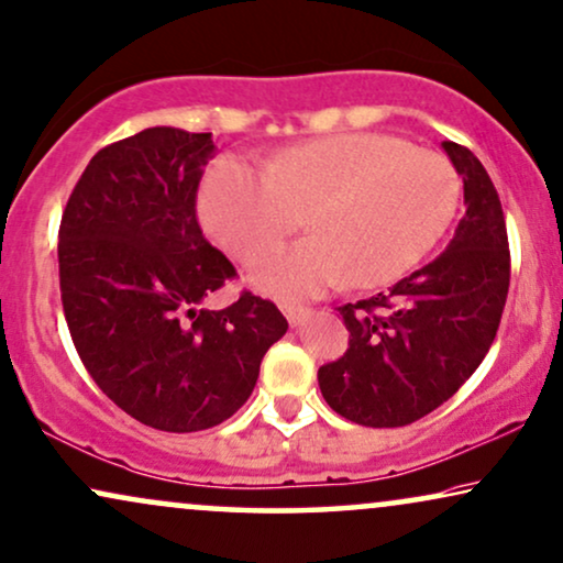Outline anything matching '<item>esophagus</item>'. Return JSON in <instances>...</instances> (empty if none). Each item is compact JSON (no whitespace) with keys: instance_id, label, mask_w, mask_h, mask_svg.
<instances>
[{"instance_id":"34e87169","label":"esophagus","mask_w":563,"mask_h":563,"mask_svg":"<svg viewBox=\"0 0 563 563\" xmlns=\"http://www.w3.org/2000/svg\"><path fill=\"white\" fill-rule=\"evenodd\" d=\"M282 310L291 325H302L310 318V308H305V305H282Z\"/></svg>"}]
</instances>
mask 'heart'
I'll return each instance as SVG.
<instances>
[{
  "label": "heart",
  "mask_w": 563,
  "mask_h": 563,
  "mask_svg": "<svg viewBox=\"0 0 563 563\" xmlns=\"http://www.w3.org/2000/svg\"><path fill=\"white\" fill-rule=\"evenodd\" d=\"M460 178L440 152L349 131L268 159L219 157L203 175L199 214L224 251L247 261L302 222L310 238L268 247L251 282L276 297H312L352 279L379 287L419 264L455 217Z\"/></svg>",
  "instance_id": "1"
}]
</instances>
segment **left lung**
I'll list each match as a JSON object with an SVG mask.
<instances>
[{
  "label": "left lung",
  "mask_w": 563,
  "mask_h": 563,
  "mask_svg": "<svg viewBox=\"0 0 563 563\" xmlns=\"http://www.w3.org/2000/svg\"><path fill=\"white\" fill-rule=\"evenodd\" d=\"M463 178L465 217L432 264L388 295L339 308L341 360L318 369L325 404L362 427H406L452 398L494 344L509 289L505 211L468 147L442 142Z\"/></svg>",
  "instance_id": "8db88e82"
}]
</instances>
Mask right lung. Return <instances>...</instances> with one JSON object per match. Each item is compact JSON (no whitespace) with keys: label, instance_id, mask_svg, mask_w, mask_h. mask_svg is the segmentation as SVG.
Returning a JSON list of instances; mask_svg holds the SVG:
<instances>
[{"label":"right lung","instance_id":"right-lung-1","mask_svg":"<svg viewBox=\"0 0 563 563\" xmlns=\"http://www.w3.org/2000/svg\"><path fill=\"white\" fill-rule=\"evenodd\" d=\"M211 155V134L173 126L108 144L58 228L62 305L79 360L115 406L159 432L230 419L289 328L251 291L224 310L201 308L235 276L196 219Z\"/></svg>","mask_w":563,"mask_h":563}]
</instances>
